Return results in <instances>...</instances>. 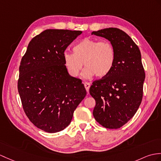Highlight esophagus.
Returning a JSON list of instances; mask_svg holds the SVG:
<instances>
[{
    "label": "esophagus",
    "instance_id": "34e87169",
    "mask_svg": "<svg viewBox=\"0 0 161 161\" xmlns=\"http://www.w3.org/2000/svg\"><path fill=\"white\" fill-rule=\"evenodd\" d=\"M84 87H85L86 90V91L88 92L89 88H90V87H91V84H90V83H88V82H85V83H84Z\"/></svg>",
    "mask_w": 161,
    "mask_h": 161
}]
</instances>
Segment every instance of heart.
Instances as JSON below:
<instances>
[{
    "instance_id": "1",
    "label": "heart",
    "mask_w": 161,
    "mask_h": 161,
    "mask_svg": "<svg viewBox=\"0 0 161 161\" xmlns=\"http://www.w3.org/2000/svg\"><path fill=\"white\" fill-rule=\"evenodd\" d=\"M73 53L64 52L63 59L69 73L77 77L84 66L83 77L91 78L94 75L102 77L107 75L115 62V51L112 44L106 40L86 38L73 47Z\"/></svg>"
}]
</instances>
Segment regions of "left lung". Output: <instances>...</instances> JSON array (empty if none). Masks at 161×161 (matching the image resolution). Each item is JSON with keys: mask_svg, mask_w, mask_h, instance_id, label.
Masks as SVG:
<instances>
[{"mask_svg": "<svg viewBox=\"0 0 161 161\" xmlns=\"http://www.w3.org/2000/svg\"><path fill=\"white\" fill-rule=\"evenodd\" d=\"M92 35L109 40L115 51V62L107 75L90 88L95 99V120L109 129L120 128L135 114L143 98L145 74L139 47L122 30L106 28Z\"/></svg>", "mask_w": 161, "mask_h": 161, "instance_id": "obj_1", "label": "left lung"}]
</instances>
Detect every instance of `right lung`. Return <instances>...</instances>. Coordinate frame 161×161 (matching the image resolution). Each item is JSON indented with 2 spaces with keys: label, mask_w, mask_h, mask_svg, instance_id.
<instances>
[{
  "label": "right lung",
  "mask_w": 161,
  "mask_h": 161,
  "mask_svg": "<svg viewBox=\"0 0 161 161\" xmlns=\"http://www.w3.org/2000/svg\"><path fill=\"white\" fill-rule=\"evenodd\" d=\"M81 31L46 29L29 43L21 59L18 92L26 115L44 132L62 131L86 95L84 84L70 76L63 54Z\"/></svg>",
  "instance_id": "right-lung-1"
}]
</instances>
